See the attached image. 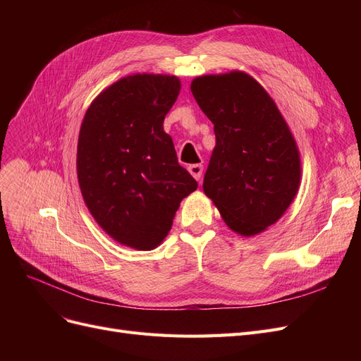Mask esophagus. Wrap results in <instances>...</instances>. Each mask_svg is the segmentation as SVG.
<instances>
[{
	"instance_id": "34e87169",
	"label": "esophagus",
	"mask_w": 361,
	"mask_h": 361,
	"mask_svg": "<svg viewBox=\"0 0 361 361\" xmlns=\"http://www.w3.org/2000/svg\"><path fill=\"white\" fill-rule=\"evenodd\" d=\"M188 170L194 176V179H197L200 182V179L203 176V166H202V164H192V166L188 167Z\"/></svg>"
}]
</instances>
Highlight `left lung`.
Here are the masks:
<instances>
[{
	"mask_svg": "<svg viewBox=\"0 0 361 361\" xmlns=\"http://www.w3.org/2000/svg\"><path fill=\"white\" fill-rule=\"evenodd\" d=\"M191 92L216 138L203 191L232 231L260 233L285 214L300 185L298 149L285 118L244 72L199 76Z\"/></svg>",
	"mask_w": 361,
	"mask_h": 361,
	"instance_id": "obj_1",
	"label": "left lung"
}]
</instances>
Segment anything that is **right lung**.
Masks as SVG:
<instances>
[{
	"label": "right lung",
	"mask_w": 361,
	"mask_h": 361,
	"mask_svg": "<svg viewBox=\"0 0 361 361\" xmlns=\"http://www.w3.org/2000/svg\"><path fill=\"white\" fill-rule=\"evenodd\" d=\"M179 90L176 76H126L96 97L80 129L84 202L108 235L137 250L162 243L180 200L197 188L162 126Z\"/></svg>",
	"instance_id": "1"
}]
</instances>
